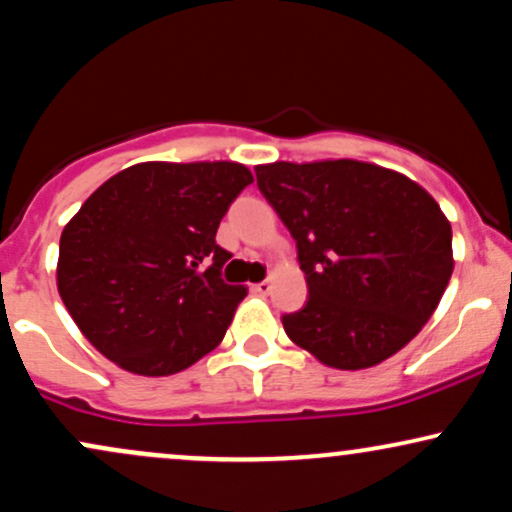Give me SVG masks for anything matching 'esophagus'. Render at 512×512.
Returning a JSON list of instances; mask_svg holds the SVG:
<instances>
[{"label": "esophagus", "instance_id": "obj_1", "mask_svg": "<svg viewBox=\"0 0 512 512\" xmlns=\"http://www.w3.org/2000/svg\"><path fill=\"white\" fill-rule=\"evenodd\" d=\"M252 291H255V293H260V296H267V293L272 291V284H269V281H260V284H255V286H252Z\"/></svg>", "mask_w": 512, "mask_h": 512}]
</instances>
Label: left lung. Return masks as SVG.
<instances>
[{
    "instance_id": "obj_1",
    "label": "left lung",
    "mask_w": 512,
    "mask_h": 512,
    "mask_svg": "<svg viewBox=\"0 0 512 512\" xmlns=\"http://www.w3.org/2000/svg\"><path fill=\"white\" fill-rule=\"evenodd\" d=\"M257 187L296 240L308 301L281 317L325 366L370 368L409 344L452 274L450 221L424 187L361 161L257 166Z\"/></svg>"
}]
</instances>
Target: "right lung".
I'll list each match as a JSON object with an SVG mask.
<instances>
[{
  "instance_id": "obj_1",
  "label": "right lung",
  "mask_w": 512,
  "mask_h": 512,
  "mask_svg": "<svg viewBox=\"0 0 512 512\" xmlns=\"http://www.w3.org/2000/svg\"><path fill=\"white\" fill-rule=\"evenodd\" d=\"M252 182L240 163H139L64 226L57 289L84 337L137 375H173L221 344L245 286L221 279L228 207Z\"/></svg>"
}]
</instances>
